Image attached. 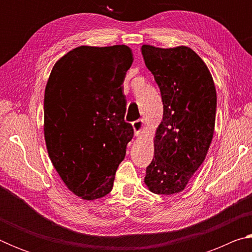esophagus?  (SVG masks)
Masks as SVG:
<instances>
[{"label":"esophagus","instance_id":"1","mask_svg":"<svg viewBox=\"0 0 252 252\" xmlns=\"http://www.w3.org/2000/svg\"><path fill=\"white\" fill-rule=\"evenodd\" d=\"M143 125H144V122L142 119H139V120H135L133 123H132L135 135H139L140 133H141V131L143 129Z\"/></svg>","mask_w":252,"mask_h":252}]
</instances>
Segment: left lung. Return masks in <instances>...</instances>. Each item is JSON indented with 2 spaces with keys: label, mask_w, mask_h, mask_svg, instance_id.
Masks as SVG:
<instances>
[{
  "label": "left lung",
  "mask_w": 252,
  "mask_h": 252,
  "mask_svg": "<svg viewBox=\"0 0 252 252\" xmlns=\"http://www.w3.org/2000/svg\"><path fill=\"white\" fill-rule=\"evenodd\" d=\"M163 102V118L155 140V157L144 182L151 192H181L202 164L215 130L217 93L201 58L187 46L142 45Z\"/></svg>",
  "instance_id": "left-lung-1"
}]
</instances>
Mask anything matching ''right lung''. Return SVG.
I'll use <instances>...</instances> for the list:
<instances>
[{
  "label": "right lung",
  "instance_id": "1",
  "mask_svg": "<svg viewBox=\"0 0 252 252\" xmlns=\"http://www.w3.org/2000/svg\"><path fill=\"white\" fill-rule=\"evenodd\" d=\"M126 45L79 46L55 63L45 88L44 136L55 170L78 197L110 193L133 138L122 84L133 62Z\"/></svg>",
  "mask_w": 252,
  "mask_h": 252
}]
</instances>
